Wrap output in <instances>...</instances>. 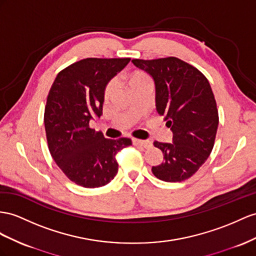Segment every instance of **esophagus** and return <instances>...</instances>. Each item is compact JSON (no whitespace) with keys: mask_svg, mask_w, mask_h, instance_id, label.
<instances>
[{"mask_svg":"<svg viewBox=\"0 0 256 256\" xmlns=\"http://www.w3.org/2000/svg\"><path fill=\"white\" fill-rule=\"evenodd\" d=\"M133 144L134 145H138V146H142L144 148H149L152 146V142L149 140H137V138H133Z\"/></svg>","mask_w":256,"mask_h":256,"instance_id":"34e87169","label":"esophagus"}]
</instances>
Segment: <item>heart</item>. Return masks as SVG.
Masks as SVG:
<instances>
[{
    "label": "heart",
    "instance_id": "heart-1",
    "mask_svg": "<svg viewBox=\"0 0 256 256\" xmlns=\"http://www.w3.org/2000/svg\"><path fill=\"white\" fill-rule=\"evenodd\" d=\"M147 81H149L148 76L145 74V72L140 70H135L126 76V83L130 88H132L136 86V85L147 82ZM114 90H116V83L114 81H110L106 85V88H104V97L108 98L109 96H111V94L114 93Z\"/></svg>",
    "mask_w": 256,
    "mask_h": 256
}]
</instances>
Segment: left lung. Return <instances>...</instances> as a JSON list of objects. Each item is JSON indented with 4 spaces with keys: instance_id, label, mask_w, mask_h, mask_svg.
<instances>
[{
    "instance_id": "8db88e82",
    "label": "left lung",
    "mask_w": 256,
    "mask_h": 256,
    "mask_svg": "<svg viewBox=\"0 0 256 256\" xmlns=\"http://www.w3.org/2000/svg\"><path fill=\"white\" fill-rule=\"evenodd\" d=\"M132 62L152 76L156 111L173 132L172 142H154L163 162L152 171L164 182L188 180L208 158L218 132V111L211 85L202 72L176 57Z\"/></svg>"
}]
</instances>
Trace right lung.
<instances>
[{
	"label": "right lung",
	"instance_id": "1",
	"mask_svg": "<svg viewBox=\"0 0 256 256\" xmlns=\"http://www.w3.org/2000/svg\"><path fill=\"white\" fill-rule=\"evenodd\" d=\"M130 58H85L57 74L48 95L44 126L50 152L74 184L85 188L107 185L118 173L116 154L132 145L130 138H104L90 128L102 114L108 82Z\"/></svg>",
	"mask_w": 256,
	"mask_h": 256
}]
</instances>
